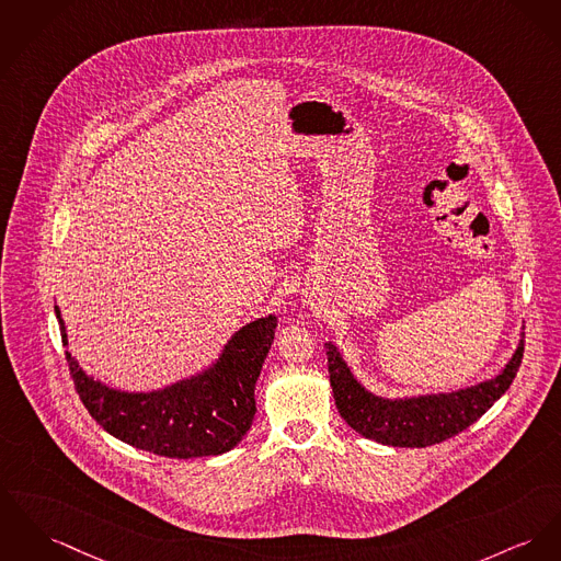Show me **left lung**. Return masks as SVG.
<instances>
[{"label":"left lung","mask_w":561,"mask_h":561,"mask_svg":"<svg viewBox=\"0 0 561 561\" xmlns=\"http://www.w3.org/2000/svg\"><path fill=\"white\" fill-rule=\"evenodd\" d=\"M523 337L522 332L513 357L493 378L455 391L398 398H385L366 389L336 344L325 342L337 412L357 434L387 447L438 445L470 427L504 396L522 366Z\"/></svg>","instance_id":"8db88e82"}]
</instances>
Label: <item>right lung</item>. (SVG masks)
I'll use <instances>...</instances> for the list:
<instances>
[{"label":"right lung","mask_w":561,"mask_h":561,"mask_svg":"<svg viewBox=\"0 0 561 561\" xmlns=\"http://www.w3.org/2000/svg\"><path fill=\"white\" fill-rule=\"evenodd\" d=\"M64 346L68 330L55 306ZM276 317H260L225 342L199 373L150 391L116 389L87 374L66 353L76 391L91 416L114 438L161 457L224 455L255 419V382L274 342Z\"/></svg>","instance_id":"obj_1"}]
</instances>
